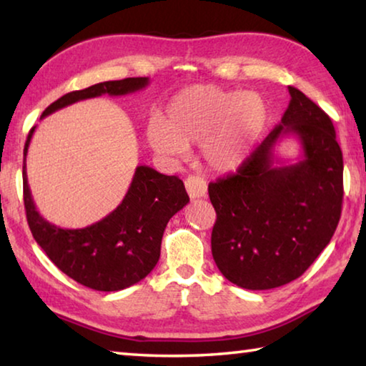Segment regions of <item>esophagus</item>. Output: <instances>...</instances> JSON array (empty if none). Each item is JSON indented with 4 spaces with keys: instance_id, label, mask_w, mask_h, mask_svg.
Wrapping results in <instances>:
<instances>
[{
    "instance_id": "esophagus-1",
    "label": "esophagus",
    "mask_w": 366,
    "mask_h": 366,
    "mask_svg": "<svg viewBox=\"0 0 366 366\" xmlns=\"http://www.w3.org/2000/svg\"><path fill=\"white\" fill-rule=\"evenodd\" d=\"M185 189H187V194L192 200L205 197L207 190H208L205 179L198 177V176H189L187 179H185Z\"/></svg>"
}]
</instances>
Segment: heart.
<instances>
[{
	"label": "heart",
	"mask_w": 366,
	"mask_h": 366,
	"mask_svg": "<svg viewBox=\"0 0 366 366\" xmlns=\"http://www.w3.org/2000/svg\"><path fill=\"white\" fill-rule=\"evenodd\" d=\"M266 121L268 109L255 92L192 85L169 102L164 121L152 119L147 137L164 158H182L187 147L202 144L209 169L231 172L249 157Z\"/></svg>",
	"instance_id": "1"
}]
</instances>
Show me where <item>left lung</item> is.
I'll list each match as a JSON object with an SVG mask.
<instances>
[{
    "instance_id": "left-lung-1",
    "label": "left lung",
    "mask_w": 366,
    "mask_h": 366,
    "mask_svg": "<svg viewBox=\"0 0 366 366\" xmlns=\"http://www.w3.org/2000/svg\"><path fill=\"white\" fill-rule=\"evenodd\" d=\"M281 122L235 174L208 185L216 222L214 263L227 281L249 290L300 277L330 244L342 209V152L323 109L289 86ZM295 137L301 157L282 165L277 141Z\"/></svg>"
}]
</instances>
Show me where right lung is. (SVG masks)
<instances>
[{
	"label": "right lung",
	"instance_id": "obj_1",
	"mask_svg": "<svg viewBox=\"0 0 366 366\" xmlns=\"http://www.w3.org/2000/svg\"><path fill=\"white\" fill-rule=\"evenodd\" d=\"M148 82V77H129L71 92L49 104L41 119L89 98L135 94ZM34 132L35 127L30 129L24 147L22 179L27 222L36 244L64 274L94 290L116 292L147 277L159 259L166 224L189 203L184 182L150 166H137L126 197L108 216L82 229L54 226L36 212L27 182L26 157Z\"/></svg>",
	"mask_w": 366,
	"mask_h": 366
}]
</instances>
